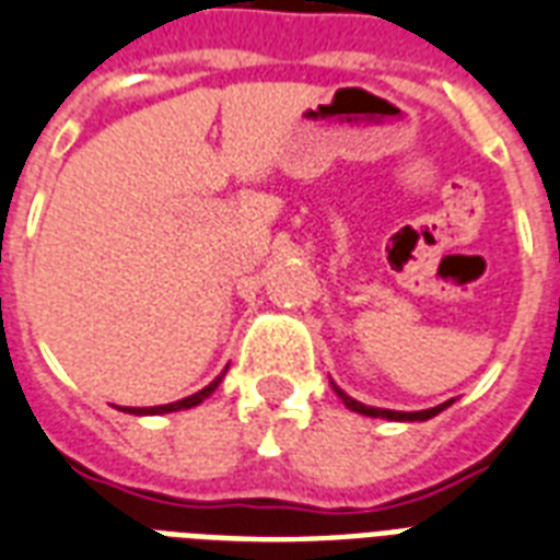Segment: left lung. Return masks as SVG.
<instances>
[{"label":"left lung","instance_id":"obj_1","mask_svg":"<svg viewBox=\"0 0 560 560\" xmlns=\"http://www.w3.org/2000/svg\"><path fill=\"white\" fill-rule=\"evenodd\" d=\"M334 392L340 395V400L346 404V407L351 409V412H360V416H369V418H386V421H427V418L439 416L442 409H447L453 404V400H444V404H439V407H430V409H418V412H398V409H377V407H366V404H360V400H354L351 395H346V392L337 386V383L331 381Z\"/></svg>","mask_w":560,"mask_h":560}]
</instances>
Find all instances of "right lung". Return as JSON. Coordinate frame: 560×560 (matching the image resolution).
<instances>
[{"label": "right lung", "instance_id": "add662e5", "mask_svg": "<svg viewBox=\"0 0 560 560\" xmlns=\"http://www.w3.org/2000/svg\"><path fill=\"white\" fill-rule=\"evenodd\" d=\"M226 374V372H223ZM223 374L220 377H214V381L206 386V389L194 392V395H188V398L183 400H174V404H162V407H125V412H130V416H162V412H179V409H191L197 407V404H202V400L209 398L211 392L218 389V383L223 381Z\"/></svg>", "mask_w": 560, "mask_h": 560}]
</instances>
